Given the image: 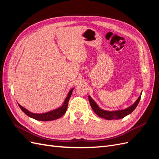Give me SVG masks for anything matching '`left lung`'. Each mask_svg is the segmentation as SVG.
Returning a JSON list of instances; mask_svg holds the SVG:
<instances>
[{"instance_id": "obj_1", "label": "left lung", "mask_w": 159, "mask_h": 159, "mask_svg": "<svg viewBox=\"0 0 159 159\" xmlns=\"http://www.w3.org/2000/svg\"><path fill=\"white\" fill-rule=\"evenodd\" d=\"M141 93L139 96V98L136 100L135 103L133 104L131 106L129 107L128 108L123 109V110H119V111H105L102 109H100L97 104L95 103L94 101L91 98L90 96H89V101L90 103V105L92 109L94 111V112L97 114L99 117L104 118L107 120H112V119H119L124 118L127 115L131 113L134 109H135L137 106V105L139 103V101L141 99Z\"/></svg>"}]
</instances>
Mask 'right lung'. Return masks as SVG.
Returning <instances> with one entry per match:
<instances>
[{"instance_id":"right-lung-1","label":"right lung","mask_w":159,"mask_h":159,"mask_svg":"<svg viewBox=\"0 0 159 159\" xmlns=\"http://www.w3.org/2000/svg\"><path fill=\"white\" fill-rule=\"evenodd\" d=\"M74 89L70 91V92L67 96L64 104L62 105V106L59 107L58 109H56L55 110L51 111L44 113H41V114H36L30 112L29 111H28L25 108L22 107L20 104H18L19 107L22 109V111L25 113L28 116H29L33 119L36 120H38V121H52V120H55L57 119H59L61 116H63L64 113L66 112L67 108H68V102L70 100V98L71 97V95L72 94V91H73Z\"/></svg>"}]
</instances>
